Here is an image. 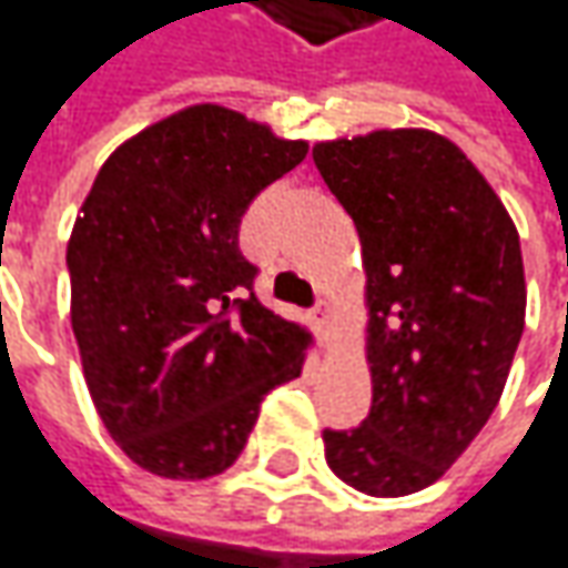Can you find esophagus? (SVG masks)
<instances>
[{
  "label": "esophagus",
  "instance_id": "1",
  "mask_svg": "<svg viewBox=\"0 0 568 568\" xmlns=\"http://www.w3.org/2000/svg\"><path fill=\"white\" fill-rule=\"evenodd\" d=\"M313 323H316V328H320L323 335H328V326H332V306H328V303H320V306L313 310Z\"/></svg>",
  "mask_w": 568,
  "mask_h": 568
}]
</instances>
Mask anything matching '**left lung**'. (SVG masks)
<instances>
[{
    "instance_id": "8db88e82",
    "label": "left lung",
    "mask_w": 568,
    "mask_h": 568,
    "mask_svg": "<svg viewBox=\"0 0 568 568\" xmlns=\"http://www.w3.org/2000/svg\"><path fill=\"white\" fill-rule=\"evenodd\" d=\"M364 255L374 399L323 432L328 469L377 498L440 479L489 422L525 332V262L505 204L435 130H374L313 146Z\"/></svg>"
}]
</instances>
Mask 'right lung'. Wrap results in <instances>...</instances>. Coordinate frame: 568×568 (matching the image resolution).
Instances as JSON below:
<instances>
[{
    "label": "right lung",
    "mask_w": 568,
    "mask_h": 568,
    "mask_svg": "<svg viewBox=\"0 0 568 568\" xmlns=\"http://www.w3.org/2000/svg\"><path fill=\"white\" fill-rule=\"evenodd\" d=\"M303 156V140L191 104L99 169L67 245L70 320L92 403L136 467L223 473L262 399L300 377L310 332L252 294L240 223Z\"/></svg>",
    "instance_id": "add662e5"
}]
</instances>
